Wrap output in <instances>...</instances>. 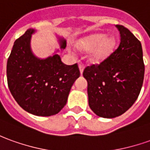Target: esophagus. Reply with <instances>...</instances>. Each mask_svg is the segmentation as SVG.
<instances>
[{"mask_svg": "<svg viewBox=\"0 0 150 150\" xmlns=\"http://www.w3.org/2000/svg\"><path fill=\"white\" fill-rule=\"evenodd\" d=\"M83 67H84V66L82 63H80V64L79 65V71H80L81 74H83Z\"/></svg>", "mask_w": 150, "mask_h": 150, "instance_id": "34e87169", "label": "esophagus"}]
</instances>
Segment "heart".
<instances>
[{"label":"heart","mask_w":150,"mask_h":150,"mask_svg":"<svg viewBox=\"0 0 150 150\" xmlns=\"http://www.w3.org/2000/svg\"><path fill=\"white\" fill-rule=\"evenodd\" d=\"M114 36H105L104 34H94L79 40L76 43V49L80 51H91L88 60L91 62H100L107 57L115 46Z\"/></svg>","instance_id":"1"}]
</instances>
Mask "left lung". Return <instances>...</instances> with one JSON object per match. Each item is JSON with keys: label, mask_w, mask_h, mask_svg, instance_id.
<instances>
[{"label": "left lung", "mask_w": 150, "mask_h": 150, "mask_svg": "<svg viewBox=\"0 0 150 150\" xmlns=\"http://www.w3.org/2000/svg\"><path fill=\"white\" fill-rule=\"evenodd\" d=\"M118 49L99 64L84 68L88 81V105L95 114L112 119L129 109L141 93L144 64L141 42L122 25Z\"/></svg>", "instance_id": "left-lung-1"}]
</instances>
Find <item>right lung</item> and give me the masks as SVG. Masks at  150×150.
Segmentation results:
<instances>
[{
	"label": "right lung",
	"instance_id": "add662e5",
	"mask_svg": "<svg viewBox=\"0 0 150 150\" xmlns=\"http://www.w3.org/2000/svg\"><path fill=\"white\" fill-rule=\"evenodd\" d=\"M34 30L28 29L13 44L6 67L9 91L24 110L37 116L57 114L65 105L71 86L80 75L78 64H64L55 54L45 60L30 49ZM62 48L66 41L62 40Z\"/></svg>",
	"mask_w": 150,
	"mask_h": 150
}]
</instances>
